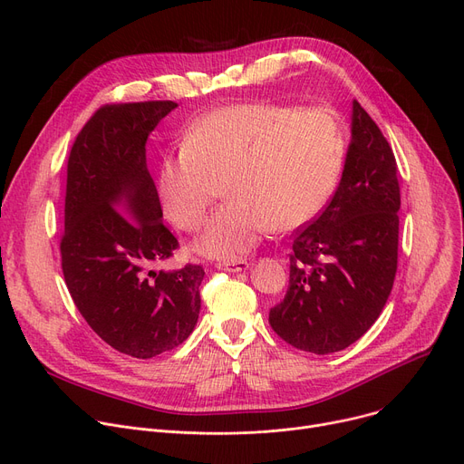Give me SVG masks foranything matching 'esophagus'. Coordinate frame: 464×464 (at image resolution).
<instances>
[{
    "label": "esophagus",
    "mask_w": 464,
    "mask_h": 464,
    "mask_svg": "<svg viewBox=\"0 0 464 464\" xmlns=\"http://www.w3.org/2000/svg\"><path fill=\"white\" fill-rule=\"evenodd\" d=\"M219 271H227V273H240V271H246L250 263L246 259H235V261H219L218 265Z\"/></svg>",
    "instance_id": "esophagus-1"
}]
</instances>
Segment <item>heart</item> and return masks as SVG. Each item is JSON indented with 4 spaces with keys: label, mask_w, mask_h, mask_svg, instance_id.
Masks as SVG:
<instances>
[{
    "label": "heart",
    "mask_w": 464,
    "mask_h": 464,
    "mask_svg": "<svg viewBox=\"0 0 464 464\" xmlns=\"http://www.w3.org/2000/svg\"><path fill=\"white\" fill-rule=\"evenodd\" d=\"M346 158V131L333 111L233 103L210 111L160 170V199L182 231H198L222 193L195 250L219 261L250 254L275 227L308 224L329 201Z\"/></svg>",
    "instance_id": "obj_1"
}]
</instances>
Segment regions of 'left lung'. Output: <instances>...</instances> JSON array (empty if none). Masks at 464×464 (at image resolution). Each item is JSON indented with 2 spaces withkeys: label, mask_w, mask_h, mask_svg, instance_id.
Instances as JSON below:
<instances>
[{
  "label": "left lung",
  "mask_w": 464,
  "mask_h": 464,
  "mask_svg": "<svg viewBox=\"0 0 464 464\" xmlns=\"http://www.w3.org/2000/svg\"><path fill=\"white\" fill-rule=\"evenodd\" d=\"M397 160L353 102L343 179L324 210L294 233L289 287L271 308L275 333L297 350L334 353L367 333L393 289L399 259Z\"/></svg>",
  "instance_id": "1"
}]
</instances>
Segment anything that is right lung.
I'll return each instance as SVG.
<instances>
[{
  "label": "right lung",
  "mask_w": 464,
  "mask_h": 464,
  "mask_svg": "<svg viewBox=\"0 0 464 464\" xmlns=\"http://www.w3.org/2000/svg\"><path fill=\"white\" fill-rule=\"evenodd\" d=\"M175 107V102L107 103L86 121L67 158L60 238L67 289L93 333L137 359L180 346L201 308V265L152 269L173 257L179 240L161 222L144 144Z\"/></svg>",
  "instance_id": "1"
}]
</instances>
